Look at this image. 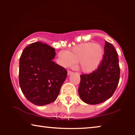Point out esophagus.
Segmentation results:
<instances>
[{"label":"esophagus","instance_id":"esophagus-1","mask_svg":"<svg viewBox=\"0 0 135 135\" xmlns=\"http://www.w3.org/2000/svg\"><path fill=\"white\" fill-rule=\"evenodd\" d=\"M73 73V72L71 71H70V70H68V71H67V74H68V76H69V75H70V74H71Z\"/></svg>","mask_w":135,"mask_h":135}]
</instances>
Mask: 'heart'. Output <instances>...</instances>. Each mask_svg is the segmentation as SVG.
Here are the masks:
<instances>
[{"label":"heart","mask_w":135,"mask_h":135,"mask_svg":"<svg viewBox=\"0 0 135 135\" xmlns=\"http://www.w3.org/2000/svg\"><path fill=\"white\" fill-rule=\"evenodd\" d=\"M103 54V49L99 44L87 43L78 45L71 51L59 52L58 56L59 62L64 67L77 62L82 71L90 73L99 65Z\"/></svg>","instance_id":"b5f03b06"}]
</instances>
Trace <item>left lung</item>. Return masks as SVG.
<instances>
[{
    "mask_svg": "<svg viewBox=\"0 0 135 135\" xmlns=\"http://www.w3.org/2000/svg\"><path fill=\"white\" fill-rule=\"evenodd\" d=\"M120 69L118 54L114 46L105 41L104 54L97 69L80 76V97L85 103L95 105L110 98L120 80Z\"/></svg>",
    "mask_w": 135,
    "mask_h": 135,
    "instance_id": "8db88e82",
    "label": "left lung"
}]
</instances>
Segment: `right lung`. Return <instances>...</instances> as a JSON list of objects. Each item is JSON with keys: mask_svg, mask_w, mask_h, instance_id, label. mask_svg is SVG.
Returning <instances> with one entry per match:
<instances>
[{"mask_svg": "<svg viewBox=\"0 0 135 135\" xmlns=\"http://www.w3.org/2000/svg\"><path fill=\"white\" fill-rule=\"evenodd\" d=\"M54 47L37 42L24 49L20 58L19 83L25 97L36 105L56 100L67 76V71L52 61Z\"/></svg>", "mask_w": 135, "mask_h": 135, "instance_id": "1", "label": "right lung"}]
</instances>
